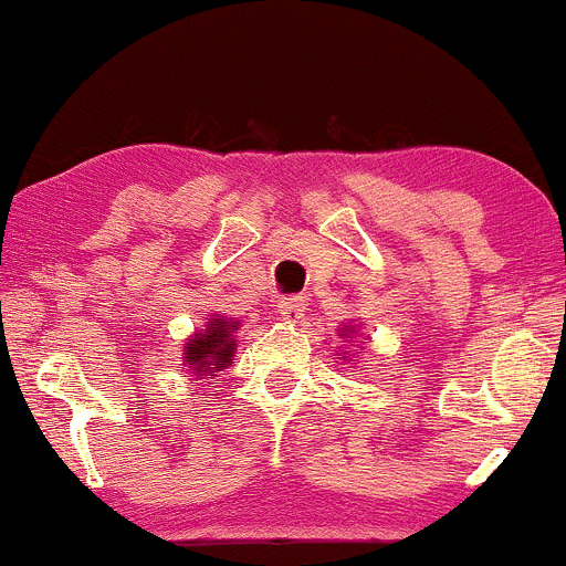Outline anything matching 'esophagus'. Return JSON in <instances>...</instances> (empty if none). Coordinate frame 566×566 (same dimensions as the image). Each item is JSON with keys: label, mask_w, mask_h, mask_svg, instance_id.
Returning <instances> with one entry per match:
<instances>
[{"label": "esophagus", "mask_w": 566, "mask_h": 566, "mask_svg": "<svg viewBox=\"0 0 566 566\" xmlns=\"http://www.w3.org/2000/svg\"><path fill=\"white\" fill-rule=\"evenodd\" d=\"M281 316H283V322H291V324H296L300 322L302 316H305V311H307V305H305V300H302V296H285V300H281Z\"/></svg>", "instance_id": "obj_1"}]
</instances>
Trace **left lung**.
<instances>
[{
    "instance_id": "left-lung-1",
    "label": "left lung",
    "mask_w": 566,
    "mask_h": 566,
    "mask_svg": "<svg viewBox=\"0 0 566 566\" xmlns=\"http://www.w3.org/2000/svg\"><path fill=\"white\" fill-rule=\"evenodd\" d=\"M355 333H357V327H355V324H344V327L338 329V335H340V338H352V335H355ZM338 355H340V352H338ZM344 355H346V352H344Z\"/></svg>"
}]
</instances>
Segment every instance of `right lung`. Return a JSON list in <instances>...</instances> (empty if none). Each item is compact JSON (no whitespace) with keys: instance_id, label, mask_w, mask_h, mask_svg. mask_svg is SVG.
I'll return each instance as SVG.
<instances>
[{"instance_id":"1","label":"right lung","mask_w":566,"mask_h":566,"mask_svg":"<svg viewBox=\"0 0 566 566\" xmlns=\"http://www.w3.org/2000/svg\"><path fill=\"white\" fill-rule=\"evenodd\" d=\"M239 318L211 313L203 329H195L184 344V368L192 379H214L222 368H228L237 355V329Z\"/></svg>"}]
</instances>
